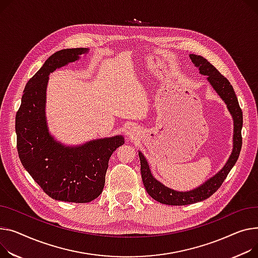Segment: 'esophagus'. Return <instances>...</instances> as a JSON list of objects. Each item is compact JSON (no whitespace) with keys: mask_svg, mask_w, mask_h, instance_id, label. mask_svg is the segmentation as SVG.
I'll return each instance as SVG.
<instances>
[{"mask_svg":"<svg viewBox=\"0 0 258 258\" xmlns=\"http://www.w3.org/2000/svg\"><path fill=\"white\" fill-rule=\"evenodd\" d=\"M126 135L127 136H131V137H134L136 135V127L134 125H130L127 126L126 128Z\"/></svg>","mask_w":258,"mask_h":258,"instance_id":"esophagus-1","label":"esophagus"}]
</instances>
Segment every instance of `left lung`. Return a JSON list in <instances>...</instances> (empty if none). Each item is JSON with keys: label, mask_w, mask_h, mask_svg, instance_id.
<instances>
[{"label": "left lung", "mask_w": 258, "mask_h": 258, "mask_svg": "<svg viewBox=\"0 0 258 258\" xmlns=\"http://www.w3.org/2000/svg\"><path fill=\"white\" fill-rule=\"evenodd\" d=\"M193 64L199 70V74L207 76L208 82L211 84L213 89L218 93V95L225 102L229 113L231 114L233 120V143L232 151L229 159L223 168L213 177L204 181L199 186L190 191H176L170 188L159 181L151 173L150 167L147 163L144 154L139 151V158L141 163V174L143 184L147 193L154 200L160 203L168 205H186L199 201H203L211 197L218 188L221 186L223 181L225 180L232 167L235 165L239 152L242 148V127H243V112L239 108L238 101L232 86L229 81L223 77L216 67L212 65L207 59L201 56L194 54L188 55Z\"/></svg>", "instance_id": "left-lung-1"}]
</instances>
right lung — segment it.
<instances>
[{"label": "right lung", "mask_w": 258, "mask_h": 258, "mask_svg": "<svg viewBox=\"0 0 258 258\" xmlns=\"http://www.w3.org/2000/svg\"><path fill=\"white\" fill-rule=\"evenodd\" d=\"M89 48L56 51L27 83L15 116L17 151L28 173L50 198L86 203L104 190L109 160L124 144L121 135L91 140L81 145H64L48 132L45 117L48 76L87 54Z\"/></svg>", "instance_id": "add662e5"}]
</instances>
